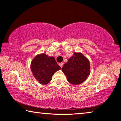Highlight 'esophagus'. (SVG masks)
<instances>
[{"label": "esophagus", "mask_w": 121, "mask_h": 121, "mask_svg": "<svg viewBox=\"0 0 121 121\" xmlns=\"http://www.w3.org/2000/svg\"><path fill=\"white\" fill-rule=\"evenodd\" d=\"M59 65L60 66L61 68H62L63 67V63H59Z\"/></svg>", "instance_id": "1"}]
</instances>
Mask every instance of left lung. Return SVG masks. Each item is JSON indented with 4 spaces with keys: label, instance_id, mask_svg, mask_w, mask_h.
I'll list each match as a JSON object with an SVG mask.
<instances>
[{
    "label": "left lung",
    "instance_id": "8db88e82",
    "mask_svg": "<svg viewBox=\"0 0 121 121\" xmlns=\"http://www.w3.org/2000/svg\"><path fill=\"white\" fill-rule=\"evenodd\" d=\"M90 62L81 53H75L62 68V71L71 84L77 85L85 81L90 74Z\"/></svg>",
    "mask_w": 121,
    "mask_h": 121
}]
</instances>
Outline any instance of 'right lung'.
<instances>
[{
  "mask_svg": "<svg viewBox=\"0 0 121 121\" xmlns=\"http://www.w3.org/2000/svg\"><path fill=\"white\" fill-rule=\"evenodd\" d=\"M31 69L34 77L41 84H47L53 75L61 69L54 57L48 56L45 53L36 56L31 64Z\"/></svg>",
  "mask_w": 121,
  "mask_h": 121,
  "instance_id": "right-lung-1",
  "label": "right lung"
}]
</instances>
